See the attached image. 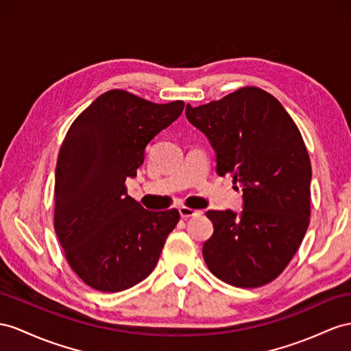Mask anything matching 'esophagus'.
<instances>
[{
  "instance_id": "obj_1",
  "label": "esophagus",
  "mask_w": 351,
  "mask_h": 351,
  "mask_svg": "<svg viewBox=\"0 0 351 351\" xmlns=\"http://www.w3.org/2000/svg\"><path fill=\"white\" fill-rule=\"evenodd\" d=\"M203 212L202 210H195V209H191V208H185V206H182V208H179V215H181V218L186 219V218H191V217H200Z\"/></svg>"
}]
</instances>
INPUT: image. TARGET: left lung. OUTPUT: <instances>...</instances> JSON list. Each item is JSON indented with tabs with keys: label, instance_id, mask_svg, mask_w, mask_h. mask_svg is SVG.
<instances>
[{
	"label": "left lung",
	"instance_id": "8db88e82",
	"mask_svg": "<svg viewBox=\"0 0 351 351\" xmlns=\"http://www.w3.org/2000/svg\"><path fill=\"white\" fill-rule=\"evenodd\" d=\"M185 115L209 139L217 173L243 190V210H209L212 237L203 258L212 274L258 287L280 274L310 222L311 165L296 124L265 90L245 87Z\"/></svg>",
	"mask_w": 351,
	"mask_h": 351
}]
</instances>
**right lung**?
I'll return each instance as SVG.
<instances>
[{"instance_id":"right-lung-1","label":"right lung","mask_w":351,"mask_h":351,"mask_svg":"<svg viewBox=\"0 0 351 351\" xmlns=\"http://www.w3.org/2000/svg\"><path fill=\"white\" fill-rule=\"evenodd\" d=\"M184 106L110 90L71 124L56 166L55 230L71 268L96 291L120 292L147 278L176 227V209H143L124 182Z\"/></svg>"}]
</instances>
